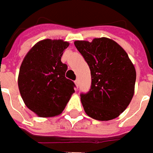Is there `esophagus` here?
I'll use <instances>...</instances> for the list:
<instances>
[{"mask_svg":"<svg viewBox=\"0 0 153 153\" xmlns=\"http://www.w3.org/2000/svg\"><path fill=\"white\" fill-rule=\"evenodd\" d=\"M75 83H76V88H78L79 87V79L77 78V79L75 81Z\"/></svg>","mask_w":153,"mask_h":153,"instance_id":"esophagus-1","label":"esophagus"}]
</instances>
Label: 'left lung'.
Masks as SVG:
<instances>
[{
	"label": "left lung",
	"instance_id": "8db88e82",
	"mask_svg": "<svg viewBox=\"0 0 153 153\" xmlns=\"http://www.w3.org/2000/svg\"><path fill=\"white\" fill-rule=\"evenodd\" d=\"M76 48L91 71V88L80 94L88 116L100 121L114 119L132 100L136 72L127 53L116 42L95 38L76 41Z\"/></svg>",
	"mask_w": 153,
	"mask_h": 153
}]
</instances>
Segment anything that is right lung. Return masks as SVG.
Here are the masks:
<instances>
[{
	"instance_id": "obj_1",
	"label": "right lung",
	"mask_w": 153,
	"mask_h": 153,
	"mask_svg": "<svg viewBox=\"0 0 153 153\" xmlns=\"http://www.w3.org/2000/svg\"><path fill=\"white\" fill-rule=\"evenodd\" d=\"M67 42L46 39L28 52L22 62L18 84L25 104L41 117L63 111L75 90V83L65 77L67 65L61 62Z\"/></svg>"
}]
</instances>
